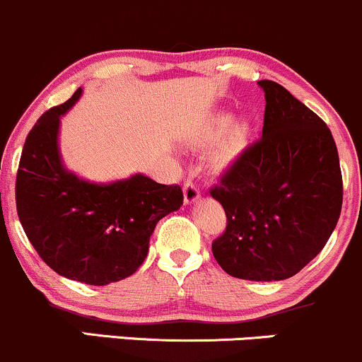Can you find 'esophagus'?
<instances>
[{"label": "esophagus", "instance_id": "34e87169", "mask_svg": "<svg viewBox=\"0 0 362 362\" xmlns=\"http://www.w3.org/2000/svg\"><path fill=\"white\" fill-rule=\"evenodd\" d=\"M199 197H201V194H199V187L194 184L192 180H187L185 185H184V201L185 204H194V202L199 201Z\"/></svg>", "mask_w": 362, "mask_h": 362}]
</instances>
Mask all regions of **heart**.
<instances>
[{
    "label": "heart",
    "instance_id": "b5f03b06",
    "mask_svg": "<svg viewBox=\"0 0 362 362\" xmlns=\"http://www.w3.org/2000/svg\"><path fill=\"white\" fill-rule=\"evenodd\" d=\"M252 126L248 119H235L230 110H218L206 120L201 138L204 141H218L223 138L218 149V161L228 165L235 160L250 141Z\"/></svg>",
    "mask_w": 362,
    "mask_h": 362
}]
</instances>
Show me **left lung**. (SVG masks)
<instances>
[{"mask_svg":"<svg viewBox=\"0 0 362 362\" xmlns=\"http://www.w3.org/2000/svg\"><path fill=\"white\" fill-rule=\"evenodd\" d=\"M262 139L211 190L226 231L213 242L224 272L247 281L293 277L322 252L342 209V173L327 124L279 83L262 80Z\"/></svg>","mask_w":362,"mask_h":362,"instance_id":"obj_1","label":"left lung"}]
</instances>
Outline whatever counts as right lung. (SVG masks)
<instances>
[{"label":"right lung","mask_w":362,"mask_h":362,"mask_svg":"<svg viewBox=\"0 0 362 362\" xmlns=\"http://www.w3.org/2000/svg\"><path fill=\"white\" fill-rule=\"evenodd\" d=\"M78 88L28 132L16 175V213L25 235L59 276L105 286L132 276L148 255L161 218L180 209L178 185L134 173L90 182L66 168L59 149L61 115L80 100Z\"/></svg>","instance_id":"1"}]
</instances>
